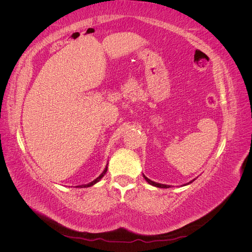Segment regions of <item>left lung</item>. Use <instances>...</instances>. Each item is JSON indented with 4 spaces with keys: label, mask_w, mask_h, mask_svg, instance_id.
Listing matches in <instances>:
<instances>
[{
    "label": "left lung",
    "mask_w": 252,
    "mask_h": 252,
    "mask_svg": "<svg viewBox=\"0 0 252 252\" xmlns=\"http://www.w3.org/2000/svg\"><path fill=\"white\" fill-rule=\"evenodd\" d=\"M143 178L146 180V182L148 183V184H150V185H152V186H155V187H158V188H169V187H171L170 185H165V184H161V183H156V182H154V181H151V180H149L146 175H145L144 173H143ZM195 179H193L192 181H190L189 183H186V184H184V185H182V186H186V185H189L190 183H192L193 181H194Z\"/></svg>",
    "instance_id": "obj_1"
}]
</instances>
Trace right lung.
Returning a JSON list of instances; mask_svg holds the SVG:
<instances>
[{
  "label": "right lung",
  "mask_w": 252,
  "mask_h": 252,
  "mask_svg": "<svg viewBox=\"0 0 252 252\" xmlns=\"http://www.w3.org/2000/svg\"><path fill=\"white\" fill-rule=\"evenodd\" d=\"M107 168H108V164L107 165H106V167H105V169H104V171L100 174V175H98V177L95 179V180H94L93 182H90V183H88V184H85V185H80V186H77V187H80V188H86V187H91V186H94V184H96V183L97 182H100V180L104 177V175H105V173L106 172H107Z\"/></svg>",
  "instance_id": "obj_1"
}]
</instances>
